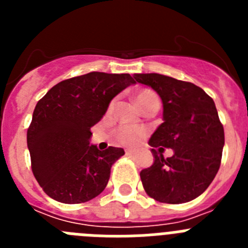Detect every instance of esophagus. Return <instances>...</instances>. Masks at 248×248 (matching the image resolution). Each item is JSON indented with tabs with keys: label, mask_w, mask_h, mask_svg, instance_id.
I'll return each instance as SVG.
<instances>
[{
	"label": "esophagus",
	"mask_w": 248,
	"mask_h": 248,
	"mask_svg": "<svg viewBox=\"0 0 248 248\" xmlns=\"http://www.w3.org/2000/svg\"><path fill=\"white\" fill-rule=\"evenodd\" d=\"M134 153H135V151L131 150V149H126V150H125V154L126 155H133V154H134Z\"/></svg>",
	"instance_id": "1"
}]
</instances>
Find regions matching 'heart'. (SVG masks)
Here are the masks:
<instances>
[{"label": "heart", "instance_id": "1", "mask_svg": "<svg viewBox=\"0 0 248 248\" xmlns=\"http://www.w3.org/2000/svg\"><path fill=\"white\" fill-rule=\"evenodd\" d=\"M135 102L139 105L140 109L143 110L145 107H148L151 103H159V97L154 91L151 89H140L135 93ZM114 100L110 103V108L113 107ZM146 134V130L140 126L131 125H120L115 130V138L123 145L134 146L141 141Z\"/></svg>", "mask_w": 248, "mask_h": 248}]
</instances>
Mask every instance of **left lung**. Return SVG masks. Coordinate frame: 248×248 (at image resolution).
I'll use <instances>...</instances> for the list:
<instances>
[{"mask_svg":"<svg viewBox=\"0 0 248 248\" xmlns=\"http://www.w3.org/2000/svg\"><path fill=\"white\" fill-rule=\"evenodd\" d=\"M134 78L159 94L164 108V123L149 140L154 164L140 172L144 189L159 202H189L209 187L220 169L225 133L214 100L198 85L171 77L141 73ZM157 146L172 148L174 155L164 159Z\"/></svg>","mask_w":248,"mask_h":248,"instance_id":"obj_1","label":"left lung"}]
</instances>
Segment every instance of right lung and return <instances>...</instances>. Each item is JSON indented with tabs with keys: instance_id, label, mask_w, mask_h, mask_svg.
<instances>
[{
	"instance_id": "right-lung-1",
	"label": "right lung",
	"mask_w": 248,
	"mask_h": 248,
	"mask_svg": "<svg viewBox=\"0 0 248 248\" xmlns=\"http://www.w3.org/2000/svg\"><path fill=\"white\" fill-rule=\"evenodd\" d=\"M134 83L130 74L91 72L59 82L37 103L27 145L34 177L49 198L82 203L105 189L111 165L124 150L91 145V128L110 100Z\"/></svg>"
}]
</instances>
